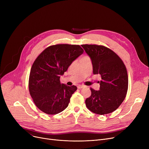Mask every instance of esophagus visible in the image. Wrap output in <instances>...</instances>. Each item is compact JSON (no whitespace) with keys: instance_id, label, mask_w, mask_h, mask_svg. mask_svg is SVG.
Segmentation results:
<instances>
[{"instance_id":"esophagus-1","label":"esophagus","mask_w":149,"mask_h":149,"mask_svg":"<svg viewBox=\"0 0 149 149\" xmlns=\"http://www.w3.org/2000/svg\"><path fill=\"white\" fill-rule=\"evenodd\" d=\"M84 86H83V85H79V86H77V88L78 89H81V88H83Z\"/></svg>"}]
</instances>
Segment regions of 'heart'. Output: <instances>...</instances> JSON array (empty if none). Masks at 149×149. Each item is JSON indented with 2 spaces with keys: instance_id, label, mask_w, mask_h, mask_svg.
I'll list each match as a JSON object with an SVG mask.
<instances>
[{
  "instance_id": "1",
  "label": "heart",
  "mask_w": 149,
  "mask_h": 149,
  "mask_svg": "<svg viewBox=\"0 0 149 149\" xmlns=\"http://www.w3.org/2000/svg\"><path fill=\"white\" fill-rule=\"evenodd\" d=\"M82 58H83V57H82Z\"/></svg>"
}]
</instances>
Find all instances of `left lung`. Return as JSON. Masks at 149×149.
Listing matches in <instances>:
<instances>
[{
  "instance_id": "left-lung-1",
  "label": "left lung",
  "mask_w": 149,
  "mask_h": 149,
  "mask_svg": "<svg viewBox=\"0 0 149 149\" xmlns=\"http://www.w3.org/2000/svg\"><path fill=\"white\" fill-rule=\"evenodd\" d=\"M90 57L93 74H100V90L91 88L85 101L92 112L105 115L115 111L123 103L128 89V75L124 62L113 51L103 45H81Z\"/></svg>"
}]
</instances>
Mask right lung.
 I'll return each mask as SVG.
<instances>
[{
	"label": "right lung",
	"instance_id": "right-lung-1",
	"mask_svg": "<svg viewBox=\"0 0 149 149\" xmlns=\"http://www.w3.org/2000/svg\"><path fill=\"white\" fill-rule=\"evenodd\" d=\"M83 52L80 45L58 44L48 47L35 60L28 87L34 104L41 111L55 115L68 106L77 88L61 84L60 77Z\"/></svg>",
	"mask_w": 149,
	"mask_h": 149
}]
</instances>
